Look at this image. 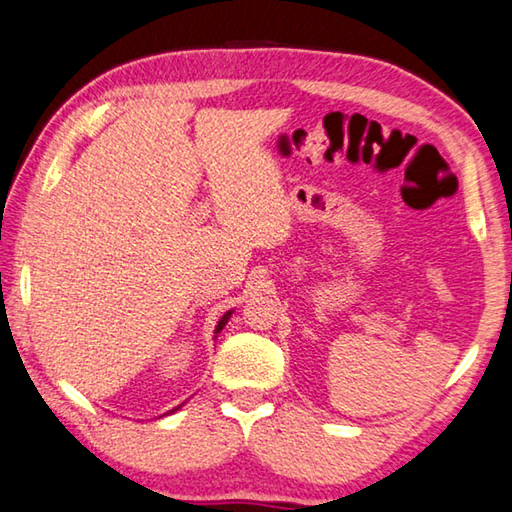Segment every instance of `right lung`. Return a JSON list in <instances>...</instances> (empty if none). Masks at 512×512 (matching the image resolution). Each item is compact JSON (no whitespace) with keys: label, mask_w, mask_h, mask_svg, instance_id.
I'll use <instances>...</instances> for the list:
<instances>
[{"label":"right lung","mask_w":512,"mask_h":512,"mask_svg":"<svg viewBox=\"0 0 512 512\" xmlns=\"http://www.w3.org/2000/svg\"><path fill=\"white\" fill-rule=\"evenodd\" d=\"M229 317H231V312H227V315H224V317H222V319L218 321V328H215V333H220V330H222V326H224V324H227V319H229Z\"/></svg>","instance_id":"1"}]
</instances>
